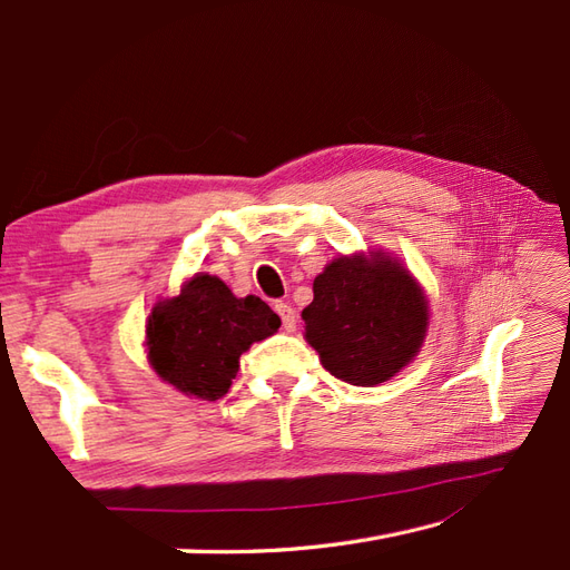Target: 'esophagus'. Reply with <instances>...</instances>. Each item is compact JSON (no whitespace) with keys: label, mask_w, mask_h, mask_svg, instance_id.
<instances>
[{"label":"esophagus","mask_w":570,"mask_h":570,"mask_svg":"<svg viewBox=\"0 0 570 570\" xmlns=\"http://www.w3.org/2000/svg\"><path fill=\"white\" fill-rule=\"evenodd\" d=\"M276 308V314L282 316V323H284V328L292 333V331H296V311L288 306V304H276L274 306Z\"/></svg>","instance_id":"obj_1"}]
</instances>
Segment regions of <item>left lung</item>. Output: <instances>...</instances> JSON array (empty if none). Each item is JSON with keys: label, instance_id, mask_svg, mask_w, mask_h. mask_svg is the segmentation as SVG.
Wrapping results in <instances>:
<instances>
[{"label": "left lung", "instance_id": "obj_1", "mask_svg": "<svg viewBox=\"0 0 570 570\" xmlns=\"http://www.w3.org/2000/svg\"><path fill=\"white\" fill-rule=\"evenodd\" d=\"M323 367L361 387L387 383L420 353L430 326L425 288L385 249L338 254L301 311Z\"/></svg>", "mask_w": 570, "mask_h": 570}]
</instances>
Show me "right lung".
<instances>
[{
    "label": "right lung",
    "mask_w": 570,
    "mask_h": 570,
    "mask_svg": "<svg viewBox=\"0 0 570 570\" xmlns=\"http://www.w3.org/2000/svg\"><path fill=\"white\" fill-rule=\"evenodd\" d=\"M282 326L259 296H234L219 276L197 272L180 294L160 298L145 321V353L163 383L187 397L219 400L252 343Z\"/></svg>",
    "instance_id": "right-lung-1"
}]
</instances>
